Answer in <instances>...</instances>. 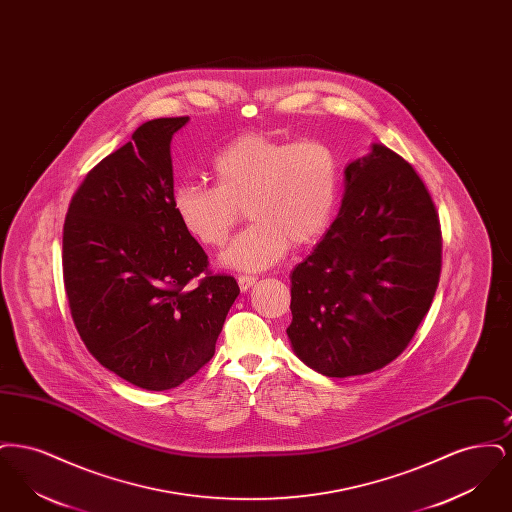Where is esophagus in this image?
<instances>
[{"mask_svg":"<svg viewBox=\"0 0 512 512\" xmlns=\"http://www.w3.org/2000/svg\"><path fill=\"white\" fill-rule=\"evenodd\" d=\"M255 282H257V278H255V276H247V274H242V276L238 278V286H240L242 292H247Z\"/></svg>","mask_w":512,"mask_h":512,"instance_id":"obj_1","label":"esophagus"}]
</instances>
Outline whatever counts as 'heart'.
<instances>
[{"label":"heart","mask_w":512,"mask_h":512,"mask_svg":"<svg viewBox=\"0 0 512 512\" xmlns=\"http://www.w3.org/2000/svg\"><path fill=\"white\" fill-rule=\"evenodd\" d=\"M211 169L215 186L178 184L172 190V211L199 244L220 247L245 207L253 222L222 253L228 267H272L290 245L315 244L332 222L340 167L324 142L245 132L220 149Z\"/></svg>","instance_id":"b5f03b06"}]
</instances>
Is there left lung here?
<instances>
[{"label": "left lung", "instance_id": "8db88e82", "mask_svg": "<svg viewBox=\"0 0 512 512\" xmlns=\"http://www.w3.org/2000/svg\"><path fill=\"white\" fill-rule=\"evenodd\" d=\"M441 272L438 211L411 163L390 147L345 169L340 213L292 272L288 338L330 378L395 361L430 311Z\"/></svg>", "mask_w": 512, "mask_h": 512}]
</instances>
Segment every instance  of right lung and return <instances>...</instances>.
I'll use <instances>...</instances> for the list:
<instances>
[{"instance_id":"1","label":"right lung","mask_w":512,"mask_h":512,"mask_svg":"<svg viewBox=\"0 0 512 512\" xmlns=\"http://www.w3.org/2000/svg\"><path fill=\"white\" fill-rule=\"evenodd\" d=\"M186 122H144L86 174L63 226L74 326L99 365L144 390L176 388L211 361L240 293L172 211L171 140Z\"/></svg>"}]
</instances>
